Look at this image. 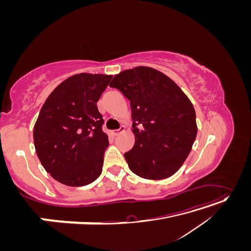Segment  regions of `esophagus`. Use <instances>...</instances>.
I'll return each mask as SVG.
<instances>
[{
    "label": "esophagus",
    "instance_id": "esophagus-1",
    "mask_svg": "<svg viewBox=\"0 0 251 251\" xmlns=\"http://www.w3.org/2000/svg\"><path fill=\"white\" fill-rule=\"evenodd\" d=\"M126 131V126H121L118 130H114L112 133H113V135L114 136H118L119 134H121V133H124Z\"/></svg>",
    "mask_w": 251,
    "mask_h": 251
}]
</instances>
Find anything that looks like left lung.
<instances>
[{
    "label": "left lung",
    "instance_id": "1",
    "mask_svg": "<svg viewBox=\"0 0 251 251\" xmlns=\"http://www.w3.org/2000/svg\"><path fill=\"white\" fill-rule=\"evenodd\" d=\"M110 87L131 102L135 144L125 154L128 168L144 179L173 176L184 163L198 131L192 101L176 82L150 67L116 74Z\"/></svg>",
    "mask_w": 251,
    "mask_h": 251
}]
</instances>
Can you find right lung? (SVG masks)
<instances>
[{
  "label": "right lung",
  "instance_id": "obj_1",
  "mask_svg": "<svg viewBox=\"0 0 251 251\" xmlns=\"http://www.w3.org/2000/svg\"><path fill=\"white\" fill-rule=\"evenodd\" d=\"M111 79L105 74L72 75L43 104L33 128L35 151L60 183L83 186L100 176L109 139L96 103Z\"/></svg>",
  "mask_w": 251,
  "mask_h": 251
}]
</instances>
